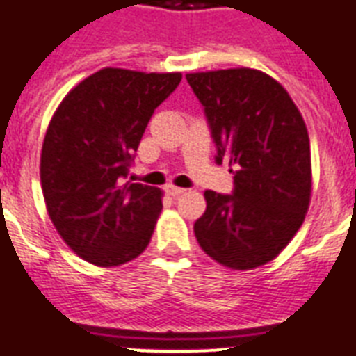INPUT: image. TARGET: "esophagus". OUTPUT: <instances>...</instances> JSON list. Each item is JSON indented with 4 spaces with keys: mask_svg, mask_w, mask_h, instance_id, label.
I'll return each mask as SVG.
<instances>
[{
    "mask_svg": "<svg viewBox=\"0 0 356 356\" xmlns=\"http://www.w3.org/2000/svg\"><path fill=\"white\" fill-rule=\"evenodd\" d=\"M166 192L170 195H172V197H177V195H183L184 192H186V190L184 188H179V186H173V184H168L166 186Z\"/></svg>",
    "mask_w": 356,
    "mask_h": 356,
    "instance_id": "obj_1",
    "label": "esophagus"
}]
</instances>
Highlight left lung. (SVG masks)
Instances as JSON below:
<instances>
[{"instance_id": "left-lung-1", "label": "left lung", "mask_w": 356, "mask_h": 356, "mask_svg": "<svg viewBox=\"0 0 356 356\" xmlns=\"http://www.w3.org/2000/svg\"><path fill=\"white\" fill-rule=\"evenodd\" d=\"M205 108L216 162L234 166L233 194L207 190L194 223L201 249L231 270L270 262L298 233L310 205V140L288 92L264 72L216 70L186 75Z\"/></svg>"}]
</instances>
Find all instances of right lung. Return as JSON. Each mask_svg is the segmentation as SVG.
I'll list each match as a JSON object with an SVG mask.
<instances>
[{"instance_id": "add662e5", "label": "right lung", "mask_w": 356, "mask_h": 356, "mask_svg": "<svg viewBox=\"0 0 356 356\" xmlns=\"http://www.w3.org/2000/svg\"><path fill=\"white\" fill-rule=\"evenodd\" d=\"M183 79L103 68L68 92L42 144L47 214L63 240L96 266L136 259L151 240L162 192L123 183L155 108Z\"/></svg>"}]
</instances>
